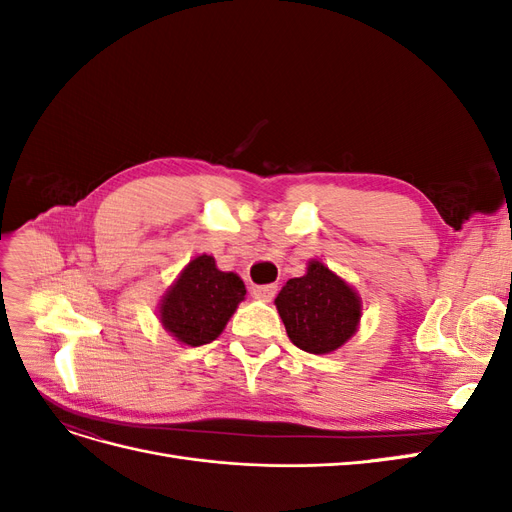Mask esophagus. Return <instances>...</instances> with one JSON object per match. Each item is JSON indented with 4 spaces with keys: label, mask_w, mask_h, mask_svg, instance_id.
I'll return each instance as SVG.
<instances>
[{
    "label": "esophagus",
    "mask_w": 512,
    "mask_h": 512,
    "mask_svg": "<svg viewBox=\"0 0 512 512\" xmlns=\"http://www.w3.org/2000/svg\"><path fill=\"white\" fill-rule=\"evenodd\" d=\"M252 294L258 299V301H273V297L277 294V286L275 284H267V286H254L252 288Z\"/></svg>",
    "instance_id": "esophagus-1"
}]
</instances>
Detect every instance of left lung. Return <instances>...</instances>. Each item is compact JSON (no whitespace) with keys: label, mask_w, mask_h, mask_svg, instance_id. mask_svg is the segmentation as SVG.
<instances>
[{"label":"left lung","mask_w":512,"mask_h":512,"mask_svg":"<svg viewBox=\"0 0 512 512\" xmlns=\"http://www.w3.org/2000/svg\"><path fill=\"white\" fill-rule=\"evenodd\" d=\"M275 307L290 342L309 354H329L346 346L363 316L359 292L318 258L307 262L305 275L286 282Z\"/></svg>","instance_id":"1"}]
</instances>
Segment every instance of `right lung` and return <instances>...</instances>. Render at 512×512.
Returning a JSON list of instances; mask_svg holds the SVG:
<instances>
[{"instance_id":"right-lung-1","label":"right lung","mask_w":512,"mask_h":512,"mask_svg":"<svg viewBox=\"0 0 512 512\" xmlns=\"http://www.w3.org/2000/svg\"><path fill=\"white\" fill-rule=\"evenodd\" d=\"M237 273L220 271L215 258L200 254L181 269L158 303V320L183 346H203L222 335L245 299Z\"/></svg>"}]
</instances>
